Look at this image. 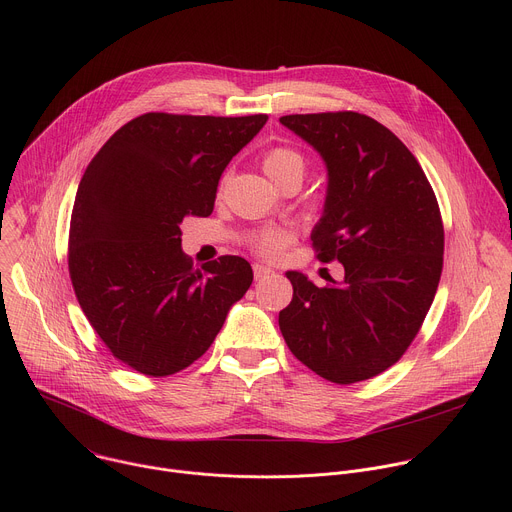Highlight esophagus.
<instances>
[{
	"mask_svg": "<svg viewBox=\"0 0 512 512\" xmlns=\"http://www.w3.org/2000/svg\"><path fill=\"white\" fill-rule=\"evenodd\" d=\"M273 271L269 269V267H265V265H259V263H255L253 265V275H255V279H265L267 275H271Z\"/></svg>",
	"mask_w": 512,
	"mask_h": 512,
	"instance_id": "1",
	"label": "esophagus"
}]
</instances>
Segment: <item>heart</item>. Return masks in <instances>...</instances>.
<instances>
[{"instance_id":"heart-1","label":"heart","mask_w":512,"mask_h":512,"mask_svg":"<svg viewBox=\"0 0 512 512\" xmlns=\"http://www.w3.org/2000/svg\"><path fill=\"white\" fill-rule=\"evenodd\" d=\"M261 166L265 170V174L281 188L289 182H300L306 176L308 170V160L300 150L287 148V145H275V148L267 150L263 154ZM225 180L218 186V194L223 192ZM291 241H294V235L287 229H279V227H269V229H261L257 233H253L249 237V245L251 249L261 255V257H277Z\"/></svg>"}]
</instances>
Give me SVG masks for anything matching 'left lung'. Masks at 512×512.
<instances>
[{"label": "left lung", "mask_w": 512, "mask_h": 512, "mask_svg": "<svg viewBox=\"0 0 512 512\" xmlns=\"http://www.w3.org/2000/svg\"><path fill=\"white\" fill-rule=\"evenodd\" d=\"M279 121L326 162L312 247L322 263L344 265V281L326 287L287 271L294 298L279 312V330L322 379H373L405 354L435 298L444 267L440 206L415 156L373 117L334 111Z\"/></svg>", "instance_id": "obj_1"}]
</instances>
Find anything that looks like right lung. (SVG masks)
<instances>
[{
  "instance_id": "right-lung-1",
  "label": "right lung",
  "mask_w": 512,
  "mask_h": 512,
  "mask_svg": "<svg viewBox=\"0 0 512 512\" xmlns=\"http://www.w3.org/2000/svg\"><path fill=\"white\" fill-rule=\"evenodd\" d=\"M265 121L145 113L87 166L70 216V281L93 330L133 371L168 377L190 367L249 289L243 257L194 269L180 223L212 212L218 180Z\"/></svg>"
}]
</instances>
